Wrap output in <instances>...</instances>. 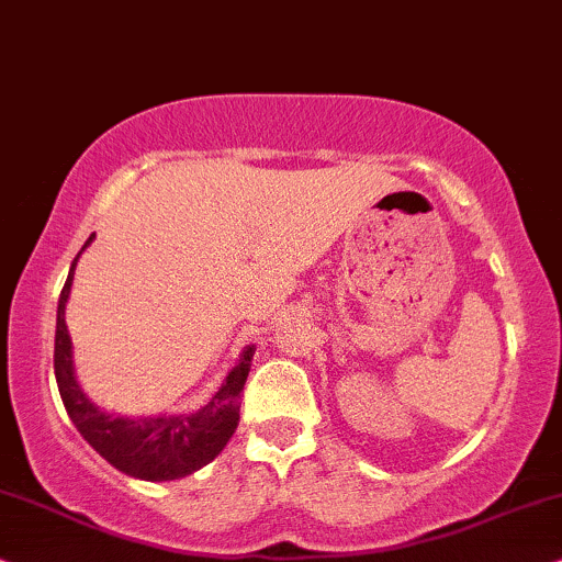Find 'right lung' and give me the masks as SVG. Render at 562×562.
<instances>
[{"label":"right lung","mask_w":562,"mask_h":562,"mask_svg":"<svg viewBox=\"0 0 562 562\" xmlns=\"http://www.w3.org/2000/svg\"><path fill=\"white\" fill-rule=\"evenodd\" d=\"M94 234L87 238L81 251L92 244ZM79 251V254H81ZM77 254V259H79ZM66 277V285L58 297L56 313V349L54 370L66 414L77 426L81 437L110 462L120 473L140 477V481H177L200 470L221 454L238 426V408H241V391L251 370L254 347L241 351V359L228 378L223 380L218 393L198 408L194 414L179 416H144L125 418L104 414L87 398L74 375L71 336L66 328V301H69L74 267Z\"/></svg>","instance_id":"obj_1"}]
</instances>
